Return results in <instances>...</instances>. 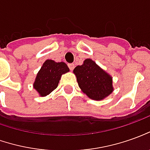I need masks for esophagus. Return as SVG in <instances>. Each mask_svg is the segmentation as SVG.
I'll use <instances>...</instances> for the list:
<instances>
[{
    "instance_id": "34e87169",
    "label": "esophagus",
    "mask_w": 150,
    "mask_h": 150,
    "mask_svg": "<svg viewBox=\"0 0 150 150\" xmlns=\"http://www.w3.org/2000/svg\"><path fill=\"white\" fill-rule=\"evenodd\" d=\"M68 66H69V68L70 70H73V69H74V64H69Z\"/></svg>"
}]
</instances>
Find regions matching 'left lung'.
<instances>
[{
    "instance_id": "left-lung-1",
    "label": "left lung",
    "mask_w": 150,
    "mask_h": 150,
    "mask_svg": "<svg viewBox=\"0 0 150 150\" xmlns=\"http://www.w3.org/2000/svg\"><path fill=\"white\" fill-rule=\"evenodd\" d=\"M73 73L79 87L92 100H103L113 91L112 77L91 59H86L83 64L77 66Z\"/></svg>"
}]
</instances>
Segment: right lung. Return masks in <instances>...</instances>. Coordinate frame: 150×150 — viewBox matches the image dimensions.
Returning a JSON list of instances; mask_svg holds the SVG:
<instances>
[{
	"mask_svg": "<svg viewBox=\"0 0 150 150\" xmlns=\"http://www.w3.org/2000/svg\"><path fill=\"white\" fill-rule=\"evenodd\" d=\"M69 67L64 62L56 63L51 59H47L43 64L38 72L34 82L36 89L41 96H45L56 89L62 74L68 73Z\"/></svg>",
	"mask_w": 150,
	"mask_h": 150,
	"instance_id": "1",
	"label": "right lung"
}]
</instances>
